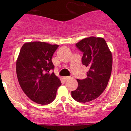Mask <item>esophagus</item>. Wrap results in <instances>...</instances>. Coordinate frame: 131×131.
Returning a JSON list of instances; mask_svg holds the SVG:
<instances>
[{"instance_id": "34e87169", "label": "esophagus", "mask_w": 131, "mask_h": 131, "mask_svg": "<svg viewBox=\"0 0 131 131\" xmlns=\"http://www.w3.org/2000/svg\"><path fill=\"white\" fill-rule=\"evenodd\" d=\"M73 78V76H65V77H63V79H64L65 81H67V80H68V79H71V78Z\"/></svg>"}]
</instances>
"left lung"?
Returning a JSON list of instances; mask_svg holds the SVG:
<instances>
[{
	"label": "left lung",
	"instance_id": "obj_1",
	"mask_svg": "<svg viewBox=\"0 0 131 131\" xmlns=\"http://www.w3.org/2000/svg\"><path fill=\"white\" fill-rule=\"evenodd\" d=\"M83 55L82 63L89 68L87 78L77 79L78 87L71 91L76 101L82 103L97 99L106 89L112 70V55L103 38L89 37L76 43Z\"/></svg>",
	"mask_w": 131,
	"mask_h": 131
}]
</instances>
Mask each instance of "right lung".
<instances>
[{"label": "right lung", "mask_w": 131, "mask_h": 131, "mask_svg": "<svg viewBox=\"0 0 131 131\" xmlns=\"http://www.w3.org/2000/svg\"><path fill=\"white\" fill-rule=\"evenodd\" d=\"M58 45L42 42L25 43L16 64V74L25 94L36 103L47 105L55 100L61 83L54 73L52 58Z\"/></svg>", "instance_id": "right-lung-1"}]
</instances>
